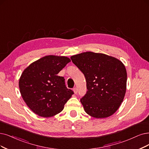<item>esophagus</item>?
<instances>
[{"label":"esophagus","instance_id":"34e87169","mask_svg":"<svg viewBox=\"0 0 149 149\" xmlns=\"http://www.w3.org/2000/svg\"><path fill=\"white\" fill-rule=\"evenodd\" d=\"M73 90H74V93L75 94H77V92H78V90H77V88L76 87H75L73 89Z\"/></svg>","mask_w":149,"mask_h":149}]
</instances>
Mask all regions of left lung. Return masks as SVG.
Returning a JSON list of instances; mask_svg holds the SVG:
<instances>
[{
	"label": "left lung",
	"instance_id": "8db88e82",
	"mask_svg": "<svg viewBox=\"0 0 149 149\" xmlns=\"http://www.w3.org/2000/svg\"><path fill=\"white\" fill-rule=\"evenodd\" d=\"M70 59L86 79L87 91L80 99L85 111L96 118L113 114L126 93L127 73L123 64L115 58L91 52Z\"/></svg>",
	"mask_w": 149,
	"mask_h": 149
}]
</instances>
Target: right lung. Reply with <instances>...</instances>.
Instances as JSON below:
<instances>
[{
	"label": "right lung",
	"mask_w": 149,
	"mask_h": 149,
	"mask_svg": "<svg viewBox=\"0 0 149 149\" xmlns=\"http://www.w3.org/2000/svg\"><path fill=\"white\" fill-rule=\"evenodd\" d=\"M70 61L67 57L49 55L23 71L19 81L20 93L35 113L49 117L63 111L74 91L66 87L64 78L58 74Z\"/></svg>",
	"instance_id": "add662e5"
}]
</instances>
